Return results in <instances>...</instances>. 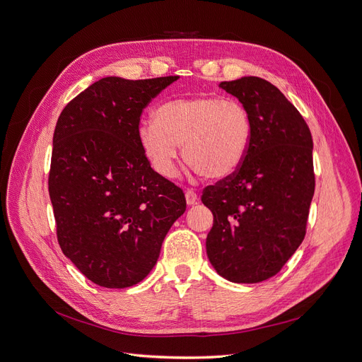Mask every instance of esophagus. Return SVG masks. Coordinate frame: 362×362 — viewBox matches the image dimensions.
<instances>
[{
    "label": "esophagus",
    "mask_w": 362,
    "mask_h": 362,
    "mask_svg": "<svg viewBox=\"0 0 362 362\" xmlns=\"http://www.w3.org/2000/svg\"><path fill=\"white\" fill-rule=\"evenodd\" d=\"M185 200L187 204H194L197 203V194L193 190H185Z\"/></svg>",
    "instance_id": "esophagus-1"
}]
</instances>
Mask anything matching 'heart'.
Wrapping results in <instances>:
<instances>
[{"mask_svg": "<svg viewBox=\"0 0 362 362\" xmlns=\"http://www.w3.org/2000/svg\"><path fill=\"white\" fill-rule=\"evenodd\" d=\"M253 125L243 103L219 95L169 100L139 128V143L163 178L177 172L178 147L185 163L204 178L222 181L243 165Z\"/></svg>", "mask_w": 362, "mask_h": 362, "instance_id": "b5f03b06", "label": "heart"}]
</instances>
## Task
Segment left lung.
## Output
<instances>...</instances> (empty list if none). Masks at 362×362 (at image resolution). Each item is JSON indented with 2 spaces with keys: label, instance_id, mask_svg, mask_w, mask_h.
Here are the masks:
<instances>
[{
  "label": "left lung",
  "instance_id": "1",
  "mask_svg": "<svg viewBox=\"0 0 362 362\" xmlns=\"http://www.w3.org/2000/svg\"><path fill=\"white\" fill-rule=\"evenodd\" d=\"M219 87L246 106L253 135L235 174L203 190L214 215L206 252L221 277L259 283L280 272L305 238L315 190L313 135L271 82L245 76Z\"/></svg>",
  "mask_w": 362,
  "mask_h": 362
}]
</instances>
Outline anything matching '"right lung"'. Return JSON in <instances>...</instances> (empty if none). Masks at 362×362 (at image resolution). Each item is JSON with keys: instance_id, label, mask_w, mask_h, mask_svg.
<instances>
[{"instance_id": "add662e5", "label": "right lung", "mask_w": 362, "mask_h": 362, "mask_svg": "<svg viewBox=\"0 0 362 362\" xmlns=\"http://www.w3.org/2000/svg\"><path fill=\"white\" fill-rule=\"evenodd\" d=\"M177 79L103 78L59 116L48 175L57 240L101 287L144 280L185 212L184 192L153 170L139 143L143 110Z\"/></svg>"}]
</instances>
